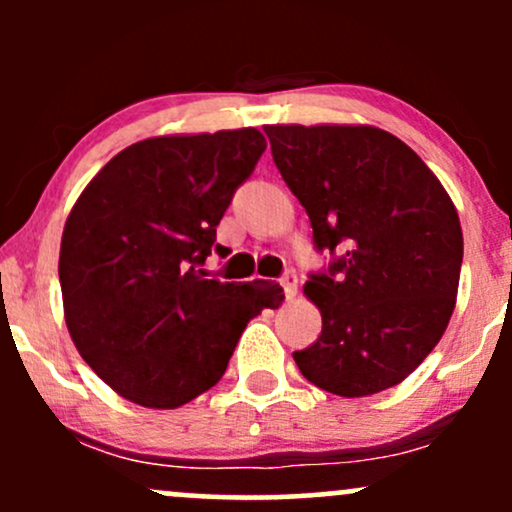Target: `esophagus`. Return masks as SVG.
I'll use <instances>...</instances> for the list:
<instances>
[{"instance_id":"obj_1","label":"esophagus","mask_w":512,"mask_h":512,"mask_svg":"<svg viewBox=\"0 0 512 512\" xmlns=\"http://www.w3.org/2000/svg\"><path fill=\"white\" fill-rule=\"evenodd\" d=\"M281 286H284V293L286 298H293L298 293V276L296 272H284V276H281Z\"/></svg>"}]
</instances>
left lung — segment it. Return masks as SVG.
I'll return each mask as SVG.
<instances>
[{
  "label": "left lung",
  "instance_id": "obj_1",
  "mask_svg": "<svg viewBox=\"0 0 512 512\" xmlns=\"http://www.w3.org/2000/svg\"><path fill=\"white\" fill-rule=\"evenodd\" d=\"M305 207L322 272L305 281L322 332L293 361L310 383L366 397L431 354L455 308L462 228L440 180L407 144L368 125L264 127Z\"/></svg>",
  "mask_w": 512,
  "mask_h": 512
}]
</instances>
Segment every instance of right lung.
I'll return each instance as SVG.
<instances>
[{"instance_id":"1","label":"right lung","mask_w":512,"mask_h":512,"mask_svg":"<svg viewBox=\"0 0 512 512\" xmlns=\"http://www.w3.org/2000/svg\"><path fill=\"white\" fill-rule=\"evenodd\" d=\"M267 142L257 129L154 137L105 163L64 223L60 286L76 349L117 395L175 409L226 373L279 284L209 279L204 260Z\"/></svg>"}]
</instances>
